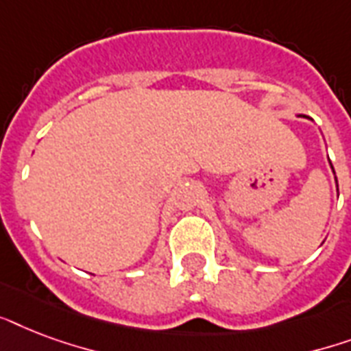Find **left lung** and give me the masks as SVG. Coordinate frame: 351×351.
<instances>
[{
  "label": "left lung",
  "instance_id": "1",
  "mask_svg": "<svg viewBox=\"0 0 351 351\" xmlns=\"http://www.w3.org/2000/svg\"><path fill=\"white\" fill-rule=\"evenodd\" d=\"M299 117H304V118H308L306 117V114H299ZM311 120V118H310ZM330 167H332V171H333V165H332V162H330ZM333 175H335V171H333ZM335 182H337V178H335ZM337 191H339V186H337Z\"/></svg>",
  "mask_w": 351,
  "mask_h": 351
}]
</instances>
